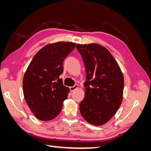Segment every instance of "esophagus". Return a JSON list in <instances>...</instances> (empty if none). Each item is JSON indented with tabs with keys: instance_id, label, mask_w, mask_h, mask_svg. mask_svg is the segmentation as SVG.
I'll list each match as a JSON object with an SVG mask.
<instances>
[{
	"instance_id": "1",
	"label": "esophagus",
	"mask_w": 151,
	"mask_h": 151,
	"mask_svg": "<svg viewBox=\"0 0 151 151\" xmlns=\"http://www.w3.org/2000/svg\"><path fill=\"white\" fill-rule=\"evenodd\" d=\"M79 88V86L77 84H75L74 86H71L69 88L70 89V91H71V92H72V91H74L75 89H76L77 88Z\"/></svg>"
}]
</instances>
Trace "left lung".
Wrapping results in <instances>:
<instances>
[{"mask_svg":"<svg viewBox=\"0 0 151 151\" xmlns=\"http://www.w3.org/2000/svg\"><path fill=\"white\" fill-rule=\"evenodd\" d=\"M83 59L86 81L85 97L79 104L82 116L99 126L115 115L123 99L124 79L116 60L108 50L98 44L76 45Z\"/></svg>","mask_w":151,"mask_h":151,"instance_id":"1","label":"left lung"}]
</instances>
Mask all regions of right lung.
I'll list each match as a JSON object with an SVG mask.
<instances>
[{"label": "right lung", "instance_id": "obj_1", "mask_svg": "<svg viewBox=\"0 0 151 151\" xmlns=\"http://www.w3.org/2000/svg\"><path fill=\"white\" fill-rule=\"evenodd\" d=\"M75 46L71 42L48 44L36 53L27 68L22 81L24 96L40 120H51L62 110L70 90L59 76L63 72V60Z\"/></svg>", "mask_w": 151, "mask_h": 151}]
</instances>
